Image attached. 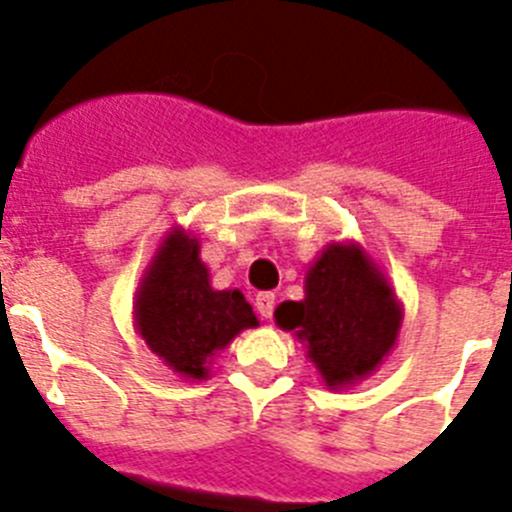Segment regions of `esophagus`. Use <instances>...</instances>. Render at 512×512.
I'll return each mask as SVG.
<instances>
[{
	"instance_id": "34e87169",
	"label": "esophagus",
	"mask_w": 512,
	"mask_h": 512,
	"mask_svg": "<svg viewBox=\"0 0 512 512\" xmlns=\"http://www.w3.org/2000/svg\"><path fill=\"white\" fill-rule=\"evenodd\" d=\"M256 310H259L261 318L269 320L271 312H274V292H261V295H256Z\"/></svg>"
}]
</instances>
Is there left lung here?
Instances as JSON below:
<instances>
[{
    "instance_id": "8db88e82",
    "label": "left lung",
    "mask_w": 512,
    "mask_h": 512,
    "mask_svg": "<svg viewBox=\"0 0 512 512\" xmlns=\"http://www.w3.org/2000/svg\"><path fill=\"white\" fill-rule=\"evenodd\" d=\"M274 318L305 343L325 387L346 390L390 356L405 312L359 243L333 241L307 269L305 300L282 302Z\"/></svg>"
}]
</instances>
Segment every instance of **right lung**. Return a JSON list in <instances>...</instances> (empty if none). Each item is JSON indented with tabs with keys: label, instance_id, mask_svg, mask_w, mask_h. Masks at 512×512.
<instances>
[{
	"label": "right lung",
	"instance_id": "obj_1",
	"mask_svg": "<svg viewBox=\"0 0 512 512\" xmlns=\"http://www.w3.org/2000/svg\"><path fill=\"white\" fill-rule=\"evenodd\" d=\"M133 323L176 377L202 382L215 356L241 330L256 328V312L241 289H215L200 259V241L176 225L158 243L133 297Z\"/></svg>",
	"mask_w": 512,
	"mask_h": 512
}]
</instances>
